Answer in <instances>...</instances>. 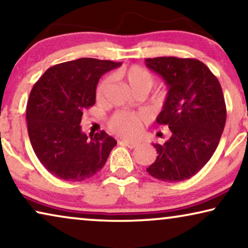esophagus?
<instances>
[{
	"label": "esophagus",
	"instance_id": "obj_1",
	"mask_svg": "<svg viewBox=\"0 0 248 248\" xmlns=\"http://www.w3.org/2000/svg\"><path fill=\"white\" fill-rule=\"evenodd\" d=\"M120 143H121L122 145H125V147L130 148V149H133V148L138 147V145H139L138 142H134V141H127V140H123V141H121Z\"/></svg>",
	"mask_w": 248,
	"mask_h": 248
}]
</instances>
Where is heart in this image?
I'll return each mask as SVG.
<instances>
[{"label": "heart", "instance_id": "b5f03b06", "mask_svg": "<svg viewBox=\"0 0 248 248\" xmlns=\"http://www.w3.org/2000/svg\"><path fill=\"white\" fill-rule=\"evenodd\" d=\"M113 77L116 78V79L124 80L127 83V86L131 88V90L135 93H141V91L148 93L155 82V78L150 71L138 65L118 70L113 74ZM110 81V78L107 77L101 80L100 83L98 84L96 97L99 101L105 98V93H106L108 87H109ZM109 125L115 133L126 138H133L140 133L142 123L141 117L139 115L121 111V113H116L111 117Z\"/></svg>", "mask_w": 248, "mask_h": 248}]
</instances>
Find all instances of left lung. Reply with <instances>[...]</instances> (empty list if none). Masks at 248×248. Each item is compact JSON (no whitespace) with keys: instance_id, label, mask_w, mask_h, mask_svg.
Listing matches in <instances>:
<instances>
[{"instance_id":"1","label":"left lung","mask_w":248,"mask_h":248,"mask_svg":"<svg viewBox=\"0 0 248 248\" xmlns=\"http://www.w3.org/2000/svg\"><path fill=\"white\" fill-rule=\"evenodd\" d=\"M145 64L168 87L157 123L171 132L164 144L152 143L158 157L147 171L162 182L185 181L201 170L219 144L227 118L221 86L199 60L155 57Z\"/></svg>"}]
</instances>
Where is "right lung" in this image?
Here are the masks:
<instances>
[{
    "instance_id": "1",
    "label": "right lung",
    "mask_w": 248,
    "mask_h": 248,
    "mask_svg": "<svg viewBox=\"0 0 248 248\" xmlns=\"http://www.w3.org/2000/svg\"><path fill=\"white\" fill-rule=\"evenodd\" d=\"M122 63L79 59L49 67L37 81L27 104V124L32 149L56 178L81 182L106 164L116 140L105 131L90 135L81 130L83 110L96 103L100 77Z\"/></svg>"
}]
</instances>
